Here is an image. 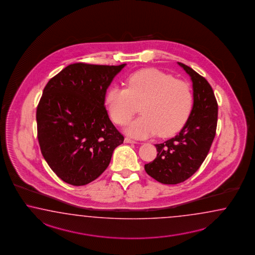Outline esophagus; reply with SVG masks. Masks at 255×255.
Here are the masks:
<instances>
[{
    "label": "esophagus",
    "mask_w": 255,
    "mask_h": 255,
    "mask_svg": "<svg viewBox=\"0 0 255 255\" xmlns=\"http://www.w3.org/2000/svg\"><path fill=\"white\" fill-rule=\"evenodd\" d=\"M125 143H136V141H134V140H132V139H130L129 137H126L125 139Z\"/></svg>",
    "instance_id": "1"
}]
</instances>
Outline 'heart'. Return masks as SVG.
Returning <instances> with one entry per match:
<instances>
[{"label":"heart","instance_id":"b5f03b06","mask_svg":"<svg viewBox=\"0 0 255 255\" xmlns=\"http://www.w3.org/2000/svg\"><path fill=\"white\" fill-rule=\"evenodd\" d=\"M107 110L113 122L125 125L136 113L126 131L130 136H168L186 123L193 107L192 89L186 82L156 69H145L130 75L127 87L112 86L105 97Z\"/></svg>","mask_w":255,"mask_h":255}]
</instances>
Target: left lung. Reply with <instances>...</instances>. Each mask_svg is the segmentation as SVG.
I'll list each match as a JSON object with an SVG mask.
<instances>
[{"label":"left lung","mask_w":255,"mask_h":255,"mask_svg":"<svg viewBox=\"0 0 255 255\" xmlns=\"http://www.w3.org/2000/svg\"><path fill=\"white\" fill-rule=\"evenodd\" d=\"M193 82V110L180 132L155 144L156 157L144 165L146 173L163 184H178L192 177L208 154L218 125V102L205 77L178 62Z\"/></svg>","instance_id":"left-lung-1"}]
</instances>
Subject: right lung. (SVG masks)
<instances>
[{
  "label": "right lung",
  "instance_id": "right-lung-1",
  "mask_svg": "<svg viewBox=\"0 0 255 255\" xmlns=\"http://www.w3.org/2000/svg\"><path fill=\"white\" fill-rule=\"evenodd\" d=\"M125 65L73 63L44 88L36 115L37 139L45 160L64 182L82 186L96 180L124 143L106 111L105 97Z\"/></svg>",
  "mask_w": 255,
  "mask_h": 255
}]
</instances>
